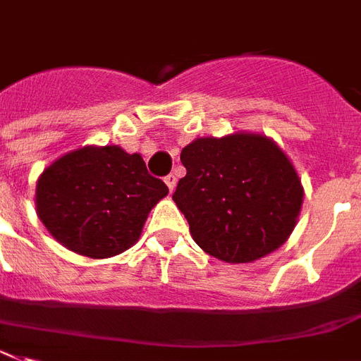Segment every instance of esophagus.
<instances>
[{
	"label": "esophagus",
	"instance_id": "esophagus-1",
	"mask_svg": "<svg viewBox=\"0 0 361 361\" xmlns=\"http://www.w3.org/2000/svg\"><path fill=\"white\" fill-rule=\"evenodd\" d=\"M176 181H178V180H176L174 174H169L165 178V183H166V187H169V190H171V192L176 189Z\"/></svg>",
	"mask_w": 361,
	"mask_h": 361
}]
</instances>
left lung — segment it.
Masks as SVG:
<instances>
[{
  "label": "left lung",
  "instance_id": "1",
  "mask_svg": "<svg viewBox=\"0 0 361 361\" xmlns=\"http://www.w3.org/2000/svg\"><path fill=\"white\" fill-rule=\"evenodd\" d=\"M181 163L187 174L172 200L205 253L242 264L288 240L305 189L274 139L253 132L198 137L181 150Z\"/></svg>",
  "mask_w": 361,
  "mask_h": 361
}]
</instances>
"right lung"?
<instances>
[{"label": "right lung", "instance_id": "obj_1", "mask_svg": "<svg viewBox=\"0 0 361 361\" xmlns=\"http://www.w3.org/2000/svg\"><path fill=\"white\" fill-rule=\"evenodd\" d=\"M169 187L148 174L141 154L117 145L82 147L54 159L36 181V214L69 251L108 259L141 237Z\"/></svg>", "mask_w": 361, "mask_h": 361}]
</instances>
